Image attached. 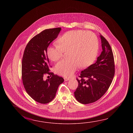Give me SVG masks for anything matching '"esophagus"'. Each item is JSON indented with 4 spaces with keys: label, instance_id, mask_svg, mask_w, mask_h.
I'll list each match as a JSON object with an SVG mask.
<instances>
[{
    "label": "esophagus",
    "instance_id": "esophagus-1",
    "mask_svg": "<svg viewBox=\"0 0 133 133\" xmlns=\"http://www.w3.org/2000/svg\"><path fill=\"white\" fill-rule=\"evenodd\" d=\"M69 78H66V77H65L64 78V80H65V81H67L68 80H69Z\"/></svg>",
    "mask_w": 133,
    "mask_h": 133
}]
</instances>
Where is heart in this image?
I'll return each instance as SVG.
<instances>
[{
    "instance_id": "heart-1",
    "label": "heart",
    "mask_w": 133,
    "mask_h": 133,
    "mask_svg": "<svg viewBox=\"0 0 133 133\" xmlns=\"http://www.w3.org/2000/svg\"><path fill=\"white\" fill-rule=\"evenodd\" d=\"M57 43V45L48 49V58L52 61H57L66 52L69 57L60 60L55 65V71L60 76H71L78 66L87 68L96 58L99 42L96 35L92 32L68 31L60 37Z\"/></svg>"
}]
</instances>
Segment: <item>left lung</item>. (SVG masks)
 Segmentation results:
<instances>
[{"label":"left lung","mask_w":133,"mask_h":133,"mask_svg":"<svg viewBox=\"0 0 133 133\" xmlns=\"http://www.w3.org/2000/svg\"><path fill=\"white\" fill-rule=\"evenodd\" d=\"M103 51L96 62L81 71L78 86L74 92L77 101L83 104L96 102L108 91L115 75L114 58L112 48L100 35Z\"/></svg>","instance_id":"1"}]
</instances>
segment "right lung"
Returning <instances> with one entry per match:
<instances>
[{
  "label": "right lung",
  "instance_id": "obj_1",
  "mask_svg": "<svg viewBox=\"0 0 133 133\" xmlns=\"http://www.w3.org/2000/svg\"><path fill=\"white\" fill-rule=\"evenodd\" d=\"M61 30V28H57L42 31L28 42L23 54V84L31 98L41 104L51 102L56 96L58 86L64 81L62 77L49 72L47 55L48 46ZM46 74L50 75L51 78L44 81L43 76Z\"/></svg>",
  "mask_w": 133,
  "mask_h": 133
}]
</instances>
